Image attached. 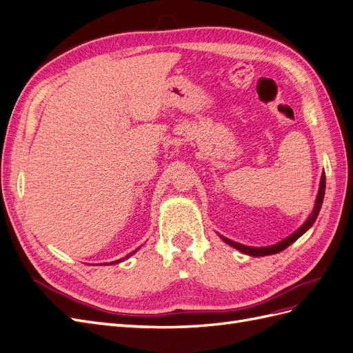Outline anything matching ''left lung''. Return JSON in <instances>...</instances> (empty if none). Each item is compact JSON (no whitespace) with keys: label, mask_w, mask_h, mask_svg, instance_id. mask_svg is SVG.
Segmentation results:
<instances>
[{"label":"left lung","mask_w":353,"mask_h":353,"mask_svg":"<svg viewBox=\"0 0 353 353\" xmlns=\"http://www.w3.org/2000/svg\"><path fill=\"white\" fill-rule=\"evenodd\" d=\"M324 193H325V174L321 175V183H319L318 196H316V200H315V206H314L312 213H311V215H309V218L305 221V223H303L301 228H299L297 231H294L292 236H288L287 239H284L280 243L268 245V248H250V245H244V244L236 243V241H232V240L223 237V236H219V237L223 241H225L227 244H230L231 248L237 249V250H240V252H243L245 254H249V256H268V254H275V253H279V252H283L284 249L288 248V245L293 244L299 237L303 236V234L314 225V222L316 221L318 213H319V210H321V206H323Z\"/></svg>","instance_id":"1"}]
</instances>
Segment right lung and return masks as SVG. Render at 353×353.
I'll list each match as a JSON object with an SVG mask.
<instances>
[{
  "label": "right lung",
  "instance_id": "1",
  "mask_svg": "<svg viewBox=\"0 0 353 353\" xmlns=\"http://www.w3.org/2000/svg\"><path fill=\"white\" fill-rule=\"evenodd\" d=\"M138 249H140V248H138ZM138 249H137V250H138ZM137 250H135V252H137ZM135 252H132V253H130V254H126L123 259H119V261H114V262H110V263H119V262H122V261H125V259H128V258H130V256H131V254H134Z\"/></svg>",
  "mask_w": 353,
  "mask_h": 353
}]
</instances>
